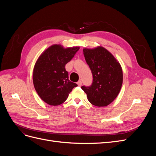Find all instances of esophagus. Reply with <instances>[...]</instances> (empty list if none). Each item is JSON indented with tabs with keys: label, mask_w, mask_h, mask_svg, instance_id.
I'll return each instance as SVG.
<instances>
[{
	"label": "esophagus",
	"mask_w": 156,
	"mask_h": 156,
	"mask_svg": "<svg viewBox=\"0 0 156 156\" xmlns=\"http://www.w3.org/2000/svg\"><path fill=\"white\" fill-rule=\"evenodd\" d=\"M77 84L78 86L81 87V86L82 85V82H81V81H79L77 83Z\"/></svg>",
	"instance_id": "esophagus-1"
}]
</instances>
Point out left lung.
I'll return each mask as SVG.
<instances>
[{
  "instance_id": "8db88e82",
  "label": "left lung",
  "mask_w": 156,
  "mask_h": 156,
  "mask_svg": "<svg viewBox=\"0 0 156 156\" xmlns=\"http://www.w3.org/2000/svg\"><path fill=\"white\" fill-rule=\"evenodd\" d=\"M86 62L92 71V84L81 87L88 100L97 107L107 106L119 95L123 82L121 65L107 49L101 46L83 49Z\"/></svg>"
}]
</instances>
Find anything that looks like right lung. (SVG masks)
Returning a JSON list of instances; mask_svg holds the SVG:
<instances>
[{"instance_id":"right-lung-1","label":"right lung","mask_w":156,"mask_h":156,"mask_svg":"<svg viewBox=\"0 0 156 156\" xmlns=\"http://www.w3.org/2000/svg\"><path fill=\"white\" fill-rule=\"evenodd\" d=\"M79 47L64 48L52 45L37 58L33 69V84L40 98L49 105L63 103L77 84L68 79L65 66L72 59Z\"/></svg>"}]
</instances>
